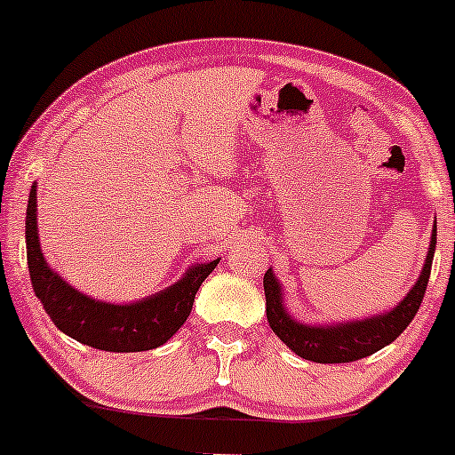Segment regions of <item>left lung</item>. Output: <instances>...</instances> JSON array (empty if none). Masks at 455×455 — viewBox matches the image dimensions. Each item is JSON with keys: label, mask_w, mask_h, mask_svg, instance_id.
<instances>
[{"label": "left lung", "mask_w": 455, "mask_h": 455, "mask_svg": "<svg viewBox=\"0 0 455 455\" xmlns=\"http://www.w3.org/2000/svg\"><path fill=\"white\" fill-rule=\"evenodd\" d=\"M434 251L435 222L423 270H420L419 279L410 288V292L392 310H383V313L365 316V319L341 321V323H304V321H297L283 304L282 283L275 277L273 268H268L264 275L266 319H268V325L297 356L306 361H315V363H350V361L365 359V356L379 352L380 347L389 346L419 313L427 291V282H429Z\"/></svg>", "instance_id": "obj_1"}]
</instances>
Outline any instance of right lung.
<instances>
[{"label":"right lung","mask_w":455,"mask_h":455,"mask_svg":"<svg viewBox=\"0 0 455 455\" xmlns=\"http://www.w3.org/2000/svg\"><path fill=\"white\" fill-rule=\"evenodd\" d=\"M26 251L32 291L59 330L105 352H142L167 343L194 308L196 292L220 257L194 264L176 283L132 304H109L76 291L45 261L36 231V185L26 209Z\"/></svg>","instance_id":"add662e5"}]
</instances>
